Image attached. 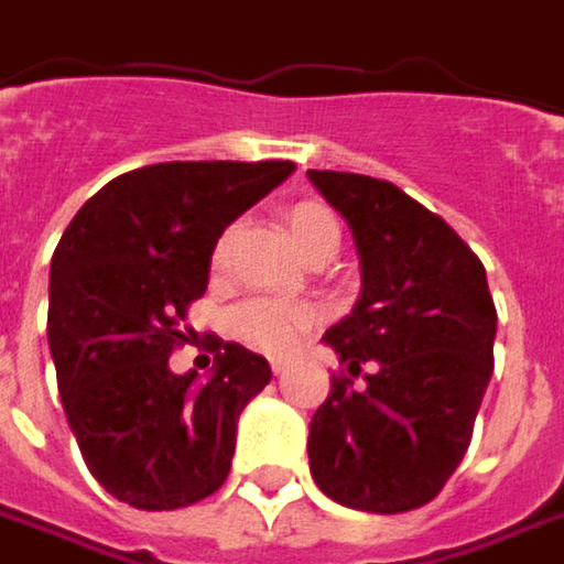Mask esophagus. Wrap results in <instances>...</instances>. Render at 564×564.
Here are the masks:
<instances>
[{"label": "esophagus", "mask_w": 564, "mask_h": 564, "mask_svg": "<svg viewBox=\"0 0 564 564\" xmlns=\"http://www.w3.org/2000/svg\"><path fill=\"white\" fill-rule=\"evenodd\" d=\"M286 366H290L286 359H271V372H274V376H283V372H286Z\"/></svg>", "instance_id": "obj_1"}]
</instances>
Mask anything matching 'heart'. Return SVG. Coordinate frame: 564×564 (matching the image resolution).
Segmentation results:
<instances>
[{
	"instance_id": "b5f03b06",
	"label": "heart",
	"mask_w": 564,
	"mask_h": 564,
	"mask_svg": "<svg viewBox=\"0 0 564 564\" xmlns=\"http://www.w3.org/2000/svg\"><path fill=\"white\" fill-rule=\"evenodd\" d=\"M286 227H290V236H293V242L300 246L303 256H308L312 249H318L325 242H337V236H340L337 217L318 202L293 205L286 210ZM224 252H227V239L217 242L214 261H224ZM318 315L322 312H318L315 303L258 296V300H249V303L236 308L234 328L246 344H252L264 354L283 356L303 340V334L318 322Z\"/></svg>"
}]
</instances>
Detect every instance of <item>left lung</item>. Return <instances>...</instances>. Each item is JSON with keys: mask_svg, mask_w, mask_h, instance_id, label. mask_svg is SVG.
<instances>
[{"mask_svg": "<svg viewBox=\"0 0 564 564\" xmlns=\"http://www.w3.org/2000/svg\"><path fill=\"white\" fill-rule=\"evenodd\" d=\"M354 230L362 293L325 330L347 369L308 423V470L334 502L398 514L432 502L467 454L492 379L496 303L452 227L394 183L308 170ZM373 362L367 384L352 379Z\"/></svg>", "mask_w": 564, "mask_h": 564, "instance_id": "obj_1", "label": "left lung"}]
</instances>
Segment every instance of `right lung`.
<instances>
[{
    "mask_svg": "<svg viewBox=\"0 0 564 564\" xmlns=\"http://www.w3.org/2000/svg\"><path fill=\"white\" fill-rule=\"evenodd\" d=\"M290 160H173L87 198L50 264L46 337L87 470L119 502L173 511L224 486L242 406L271 381L264 356L214 344V372H170L208 290L210 256Z\"/></svg>",
    "mask_w": 564,
    "mask_h": 564,
    "instance_id": "right-lung-1",
    "label": "right lung"
}]
</instances>
